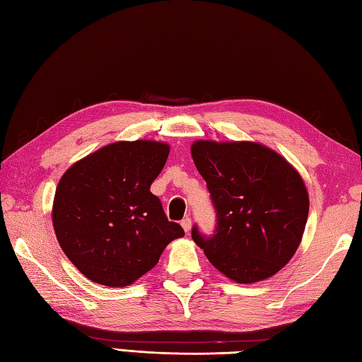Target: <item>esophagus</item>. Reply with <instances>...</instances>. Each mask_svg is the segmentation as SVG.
I'll list each match as a JSON object with an SVG mask.
<instances>
[{
    "label": "esophagus",
    "mask_w": 362,
    "mask_h": 362,
    "mask_svg": "<svg viewBox=\"0 0 362 362\" xmlns=\"http://www.w3.org/2000/svg\"><path fill=\"white\" fill-rule=\"evenodd\" d=\"M182 227H183V230H185L187 233H189V230H191V219L189 218H185V219H182Z\"/></svg>",
    "instance_id": "1"
}]
</instances>
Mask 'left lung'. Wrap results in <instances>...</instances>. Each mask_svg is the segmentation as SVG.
<instances>
[{
	"mask_svg": "<svg viewBox=\"0 0 362 362\" xmlns=\"http://www.w3.org/2000/svg\"><path fill=\"white\" fill-rule=\"evenodd\" d=\"M216 210V230L191 236L210 263L236 283L275 275L298 249L310 211L303 179L280 153L253 141L191 146Z\"/></svg>",
	"mask_w": 362,
	"mask_h": 362,
	"instance_id": "obj_1",
	"label": "left lung"
}]
</instances>
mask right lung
Here are the masks:
<instances>
[{"label":"right lung","mask_w":362,"mask_h":362,"mask_svg":"<svg viewBox=\"0 0 362 362\" xmlns=\"http://www.w3.org/2000/svg\"><path fill=\"white\" fill-rule=\"evenodd\" d=\"M169 146L136 140L107 144L68 168L52 204V226L68 259L88 280L132 284L185 235L151 193Z\"/></svg>","instance_id":"obj_1"}]
</instances>
